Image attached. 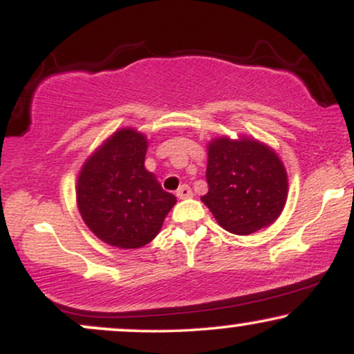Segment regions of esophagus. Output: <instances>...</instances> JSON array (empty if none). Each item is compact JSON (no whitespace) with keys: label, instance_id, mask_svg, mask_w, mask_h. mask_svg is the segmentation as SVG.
Here are the masks:
<instances>
[{"label":"esophagus","instance_id":"1","mask_svg":"<svg viewBox=\"0 0 354 354\" xmlns=\"http://www.w3.org/2000/svg\"><path fill=\"white\" fill-rule=\"evenodd\" d=\"M176 196L180 198V200H186V198L193 196V191H191L188 185H183V186H180V189L176 191Z\"/></svg>","mask_w":354,"mask_h":354}]
</instances>
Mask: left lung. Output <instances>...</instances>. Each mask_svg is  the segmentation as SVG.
<instances>
[{"label":"left lung","instance_id":"obj_1","mask_svg":"<svg viewBox=\"0 0 354 354\" xmlns=\"http://www.w3.org/2000/svg\"><path fill=\"white\" fill-rule=\"evenodd\" d=\"M208 193L201 201L221 228L251 234L273 225L288 198V174L273 148L250 136L208 143Z\"/></svg>","mask_w":354,"mask_h":354}]
</instances>
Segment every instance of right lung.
Segmentation results:
<instances>
[{
	"mask_svg": "<svg viewBox=\"0 0 354 354\" xmlns=\"http://www.w3.org/2000/svg\"><path fill=\"white\" fill-rule=\"evenodd\" d=\"M148 138L121 128L84 161L76 181V203L84 225L109 246L135 250L160 233L176 196L166 193L145 168Z\"/></svg>",
	"mask_w": 354,
	"mask_h": 354,
	"instance_id": "right-lung-1",
	"label": "right lung"
}]
</instances>
